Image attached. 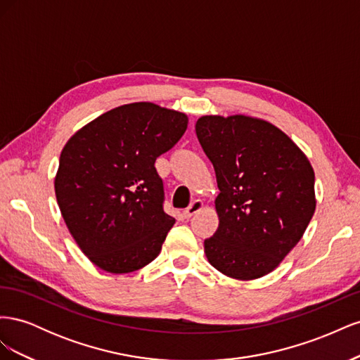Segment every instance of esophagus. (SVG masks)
I'll return each instance as SVG.
<instances>
[{
	"instance_id": "esophagus-1",
	"label": "esophagus",
	"mask_w": 360,
	"mask_h": 360,
	"mask_svg": "<svg viewBox=\"0 0 360 360\" xmlns=\"http://www.w3.org/2000/svg\"><path fill=\"white\" fill-rule=\"evenodd\" d=\"M202 209H204V202L201 200H195L193 202H191V205L188 207V209L183 212V216L186 217V219H189V217H192L193 214H197Z\"/></svg>"
}]
</instances>
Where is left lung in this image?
Returning <instances> with one entry per match:
<instances>
[{"label": "left lung", "instance_id": "1", "mask_svg": "<svg viewBox=\"0 0 360 360\" xmlns=\"http://www.w3.org/2000/svg\"><path fill=\"white\" fill-rule=\"evenodd\" d=\"M197 136L221 193L219 226L204 240L221 274L250 281L275 270L299 243L315 212L314 169L292 141L266 120L204 115Z\"/></svg>", "mask_w": 360, "mask_h": 360}]
</instances>
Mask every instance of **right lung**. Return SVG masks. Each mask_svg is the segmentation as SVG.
<instances>
[{
  "mask_svg": "<svg viewBox=\"0 0 360 360\" xmlns=\"http://www.w3.org/2000/svg\"><path fill=\"white\" fill-rule=\"evenodd\" d=\"M188 115L150 102L114 108L64 146L57 202L93 264L129 274L153 261L176 222L163 212L156 159L186 132Z\"/></svg>",
  "mask_w": 360,
  "mask_h": 360,
  "instance_id": "right-lung-1",
  "label": "right lung"
}]
</instances>
